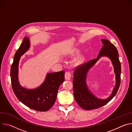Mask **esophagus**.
I'll list each match as a JSON object with an SVG mask.
<instances>
[{
  "label": "esophagus",
  "mask_w": 132,
  "mask_h": 132,
  "mask_svg": "<svg viewBox=\"0 0 132 132\" xmlns=\"http://www.w3.org/2000/svg\"><path fill=\"white\" fill-rule=\"evenodd\" d=\"M65 78L66 80H69L71 78V74L69 71H66L65 74Z\"/></svg>",
  "instance_id": "esophagus-1"
}]
</instances>
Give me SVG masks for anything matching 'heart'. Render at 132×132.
Returning <instances> with one entry per match:
<instances>
[{"label":"heart","instance_id":"heart-1","mask_svg":"<svg viewBox=\"0 0 132 132\" xmlns=\"http://www.w3.org/2000/svg\"><path fill=\"white\" fill-rule=\"evenodd\" d=\"M79 53V50H75L74 52H72L71 53V55H74L76 54H77ZM85 56L81 55V56H79V57H78L74 62V65H79L81 63H82L85 60Z\"/></svg>","mask_w":132,"mask_h":132}]
</instances>
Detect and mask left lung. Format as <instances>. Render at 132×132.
<instances>
[{"mask_svg":"<svg viewBox=\"0 0 132 132\" xmlns=\"http://www.w3.org/2000/svg\"><path fill=\"white\" fill-rule=\"evenodd\" d=\"M101 40L103 46L98 57L76 67L74 71L73 80L74 98L79 106L85 110L96 109L107 104L115 96L120 86L121 66L118 51L109 40L105 39ZM103 56H106L111 60L116 75V86L110 96L105 100L100 99L95 97L88 88L86 80L88 70Z\"/></svg>","mask_w":132,"mask_h":132,"instance_id":"1","label":"left lung"}]
</instances>
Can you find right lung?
Listing matches in <instances>:
<instances>
[{"instance_id": "obj_1", "label": "right lung", "mask_w": 132, "mask_h": 132, "mask_svg": "<svg viewBox=\"0 0 132 132\" xmlns=\"http://www.w3.org/2000/svg\"><path fill=\"white\" fill-rule=\"evenodd\" d=\"M28 37H25L16 52L10 68L11 86L17 98L31 109L40 112L49 110L54 104L59 87L65 80V71L47 73L42 84L35 89L22 87L18 81V65L20 57L29 48Z\"/></svg>"}]
</instances>
